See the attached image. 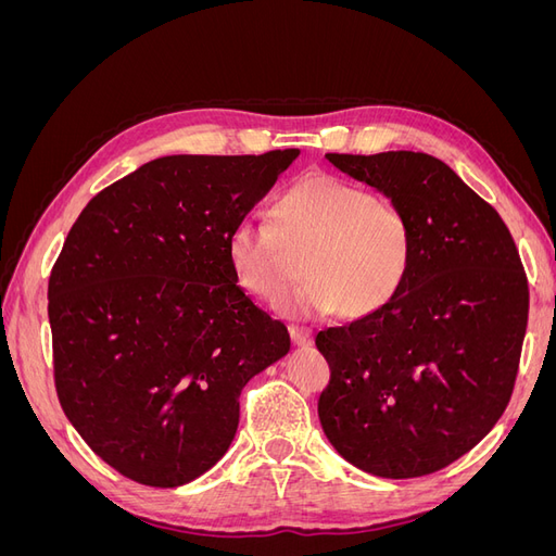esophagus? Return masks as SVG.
Here are the masks:
<instances>
[{
    "label": "esophagus",
    "instance_id": "34e87169",
    "mask_svg": "<svg viewBox=\"0 0 556 556\" xmlns=\"http://www.w3.org/2000/svg\"><path fill=\"white\" fill-rule=\"evenodd\" d=\"M290 339L296 348H308V345H313V331L308 327L290 325Z\"/></svg>",
    "mask_w": 556,
    "mask_h": 556
}]
</instances>
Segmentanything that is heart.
Listing matches in <instances>:
<instances>
[{
	"label": "heart",
	"mask_w": 556,
	"mask_h": 556,
	"mask_svg": "<svg viewBox=\"0 0 556 556\" xmlns=\"http://www.w3.org/2000/svg\"><path fill=\"white\" fill-rule=\"evenodd\" d=\"M306 255L308 280L282 301L292 315L341 308L366 317L392 304L408 280L413 227L390 199L327 174H315L276 201V225L241 220L227 237L231 274L245 292L276 301Z\"/></svg>",
	"instance_id": "b5f03b06"
}]
</instances>
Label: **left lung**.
Here are the masks:
<instances>
[{"label": "left lung", "instance_id": "obj_1", "mask_svg": "<svg viewBox=\"0 0 556 556\" xmlns=\"http://www.w3.org/2000/svg\"><path fill=\"white\" fill-rule=\"evenodd\" d=\"M327 160L406 211L413 264L392 304L317 333L331 368L319 422L366 473L429 476L476 447L508 406L529 317L525 268L501 215L439 157Z\"/></svg>", "mask_w": 556, "mask_h": 556}]
</instances>
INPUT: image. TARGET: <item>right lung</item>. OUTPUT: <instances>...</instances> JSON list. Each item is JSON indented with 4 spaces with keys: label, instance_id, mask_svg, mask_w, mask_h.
<instances>
[{
    "label": "right lung",
    "instance_id": "obj_1",
    "mask_svg": "<svg viewBox=\"0 0 556 556\" xmlns=\"http://www.w3.org/2000/svg\"><path fill=\"white\" fill-rule=\"evenodd\" d=\"M299 150L169 155L90 199L48 280L55 387L97 457L148 486L223 459L250 378L290 333L239 288L227 237Z\"/></svg>",
    "mask_w": 556,
    "mask_h": 556
}]
</instances>
